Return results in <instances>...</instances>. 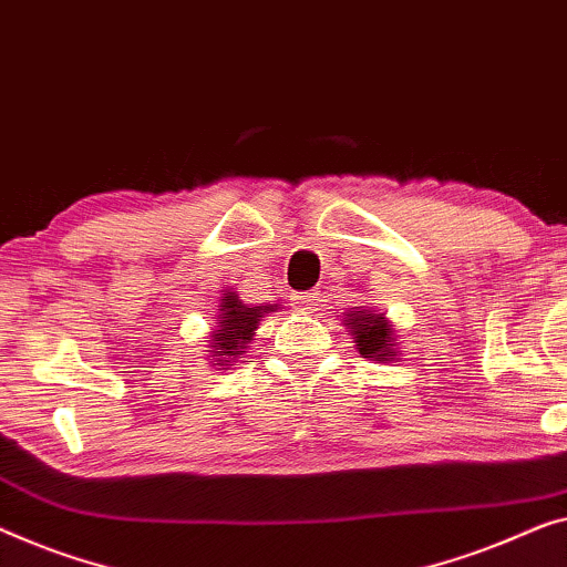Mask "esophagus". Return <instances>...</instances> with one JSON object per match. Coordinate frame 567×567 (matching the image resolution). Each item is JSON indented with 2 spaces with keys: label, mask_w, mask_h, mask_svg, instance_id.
<instances>
[{
  "label": "esophagus",
  "mask_w": 567,
  "mask_h": 567,
  "mask_svg": "<svg viewBox=\"0 0 567 567\" xmlns=\"http://www.w3.org/2000/svg\"><path fill=\"white\" fill-rule=\"evenodd\" d=\"M317 301L319 299H317L315 291H301V293H297V297H293V303H297L301 311H315L319 307Z\"/></svg>",
  "instance_id": "1"
}]
</instances>
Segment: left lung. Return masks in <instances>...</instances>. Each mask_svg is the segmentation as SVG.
Masks as SVG:
<instances>
[{
	"label": "left lung",
	"instance_id": "8db88e82",
	"mask_svg": "<svg viewBox=\"0 0 567 567\" xmlns=\"http://www.w3.org/2000/svg\"><path fill=\"white\" fill-rule=\"evenodd\" d=\"M348 317L350 319H344V322L350 324L352 334H355L360 355L389 360L391 344H393V327L385 322V317L371 315L368 309H360V315H348Z\"/></svg>",
	"mask_w": 567,
	"mask_h": 567
}]
</instances>
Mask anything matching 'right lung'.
Segmentation results:
<instances>
[{"label": "right lung", "mask_w": 567, "mask_h": 567, "mask_svg": "<svg viewBox=\"0 0 567 567\" xmlns=\"http://www.w3.org/2000/svg\"><path fill=\"white\" fill-rule=\"evenodd\" d=\"M268 311H274V307H248V303L237 299V293L227 291L223 299V309H219V317L215 319L217 330L212 332V348H215L217 355H243L248 342L252 340V334H256L260 317L268 315Z\"/></svg>", "instance_id": "right-lung-1"}]
</instances>
